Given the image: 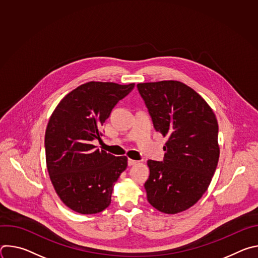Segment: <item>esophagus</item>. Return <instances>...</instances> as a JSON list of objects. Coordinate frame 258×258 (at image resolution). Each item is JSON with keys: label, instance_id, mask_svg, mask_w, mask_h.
I'll return each instance as SVG.
<instances>
[{"label": "esophagus", "instance_id": "obj_1", "mask_svg": "<svg viewBox=\"0 0 258 258\" xmlns=\"http://www.w3.org/2000/svg\"><path fill=\"white\" fill-rule=\"evenodd\" d=\"M127 163H128V165H130V166H132V165L137 164V163H138V161H137V160H134V159H128Z\"/></svg>", "mask_w": 258, "mask_h": 258}]
</instances>
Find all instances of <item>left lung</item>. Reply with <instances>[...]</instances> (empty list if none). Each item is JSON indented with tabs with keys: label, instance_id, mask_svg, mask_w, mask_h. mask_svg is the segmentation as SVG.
Returning <instances> with one entry per match:
<instances>
[{
	"label": "left lung",
	"instance_id": "8db88e82",
	"mask_svg": "<svg viewBox=\"0 0 258 258\" xmlns=\"http://www.w3.org/2000/svg\"><path fill=\"white\" fill-rule=\"evenodd\" d=\"M156 132L167 138L163 161L148 160V202L174 214L192 207L206 192L219 158L218 124L206 101L177 81L137 85Z\"/></svg>",
	"mask_w": 258,
	"mask_h": 258
}]
</instances>
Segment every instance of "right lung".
<instances>
[{
    "mask_svg": "<svg viewBox=\"0 0 258 258\" xmlns=\"http://www.w3.org/2000/svg\"><path fill=\"white\" fill-rule=\"evenodd\" d=\"M134 87L84 84L67 94L50 117L45 135L47 168L57 195L73 211L95 214L111 203L127 157L96 149L94 141H101V126Z\"/></svg>",
    "mask_w": 258,
    "mask_h": 258,
    "instance_id": "1",
    "label": "right lung"
}]
</instances>
